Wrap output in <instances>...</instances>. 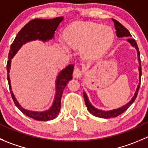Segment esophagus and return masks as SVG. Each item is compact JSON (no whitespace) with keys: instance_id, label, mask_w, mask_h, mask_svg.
I'll return each instance as SVG.
<instances>
[{"instance_id":"esophagus-1","label":"esophagus","mask_w":148,"mask_h":148,"mask_svg":"<svg viewBox=\"0 0 148 148\" xmlns=\"http://www.w3.org/2000/svg\"><path fill=\"white\" fill-rule=\"evenodd\" d=\"M73 76L75 78H80L82 77V72L78 67H75L73 71Z\"/></svg>"}]
</instances>
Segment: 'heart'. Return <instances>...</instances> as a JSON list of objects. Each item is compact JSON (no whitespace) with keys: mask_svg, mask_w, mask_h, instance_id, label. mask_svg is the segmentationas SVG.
<instances>
[{"mask_svg":"<svg viewBox=\"0 0 148 148\" xmlns=\"http://www.w3.org/2000/svg\"><path fill=\"white\" fill-rule=\"evenodd\" d=\"M64 39L67 46L81 49L83 57L92 60L110 45L114 38L113 30L100 24L74 22L64 30Z\"/></svg>","mask_w":148,"mask_h":148,"instance_id":"obj_1","label":"heart"}]
</instances>
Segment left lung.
<instances>
[{"mask_svg":"<svg viewBox=\"0 0 148 148\" xmlns=\"http://www.w3.org/2000/svg\"><path fill=\"white\" fill-rule=\"evenodd\" d=\"M114 22V25H115V29H116V35H117V37L119 38H123V37H131L132 35L130 34L129 31L126 29L125 27H123L121 24L119 22H118L117 20L115 19H112ZM126 41L132 46V47L135 48L136 50V53H137V60H138L139 62V79H140V83H139L138 86L136 87V91H135L133 97L132 98L130 101H129L128 103H126V105H123V106L120 107L119 108H116V109L110 110H103L98 109V108H95L91 102H89V99H88V96H87L86 93L85 91L83 92L84 94V101H85L86 105L87 107V109L89 111L90 113L92 114L93 115L96 116V117L102 118V119H110V118H115L119 116V115L123 113V112L126 110L128 108L130 107V105L134 102V100L136 99V96H137V94H138L139 88H140V80H141V75H142V67H141V60H140V51H139L138 46L136 44V42L135 41L134 39L131 38H128V39L126 40Z\"/></svg>","mask_w":148,"mask_h":148,"instance_id":"left-lung-1","label":"left lung"}]
</instances>
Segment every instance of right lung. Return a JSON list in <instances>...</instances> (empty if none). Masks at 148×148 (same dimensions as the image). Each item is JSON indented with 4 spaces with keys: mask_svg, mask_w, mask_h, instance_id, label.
Masks as SVG:
<instances>
[{
    "mask_svg": "<svg viewBox=\"0 0 148 148\" xmlns=\"http://www.w3.org/2000/svg\"><path fill=\"white\" fill-rule=\"evenodd\" d=\"M63 19H64L63 16H60L54 19H35L31 20L20 29L10 48L6 67L7 79H8L9 89L11 91V95L16 106L25 115L35 120L46 121L53 120L57 117L61 108V98L63 90L67 86V83L73 79L72 74H73L74 66L73 64H69L59 73L58 75L56 78V92L51 106L46 110L33 111L27 110L21 106L12 91L11 80L9 77L12 60L19 51V49L22 47V46L28 42L36 40H40L42 42H47L54 39L55 31L57 30L59 25L62 22Z\"/></svg>",
    "mask_w": 148,
    "mask_h": 148,
    "instance_id": "add662e5",
    "label": "right lung"
}]
</instances>
